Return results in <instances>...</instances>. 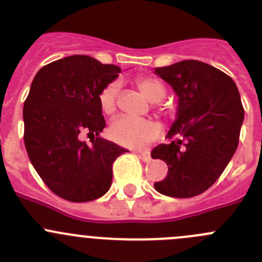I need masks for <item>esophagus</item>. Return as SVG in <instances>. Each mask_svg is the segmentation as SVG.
I'll list each match as a JSON object with an SVG mask.
<instances>
[{"label":"esophagus","instance_id":"esophagus-1","mask_svg":"<svg viewBox=\"0 0 262 262\" xmlns=\"http://www.w3.org/2000/svg\"><path fill=\"white\" fill-rule=\"evenodd\" d=\"M139 157L144 161V162H148L150 161V153L149 150H143V152H139Z\"/></svg>","mask_w":262,"mask_h":262}]
</instances>
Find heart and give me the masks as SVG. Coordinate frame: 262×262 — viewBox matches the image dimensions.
I'll return each instance as SVG.
<instances>
[{
	"instance_id": "heart-1",
	"label": "heart",
	"mask_w": 262,
	"mask_h": 262,
	"mask_svg": "<svg viewBox=\"0 0 262 262\" xmlns=\"http://www.w3.org/2000/svg\"><path fill=\"white\" fill-rule=\"evenodd\" d=\"M136 84L142 94L149 101L158 102L166 96V87L160 78L155 76H139ZM120 84L113 81L102 87L99 94L100 109L105 115H113L118 109V97ZM160 114H165L162 106L157 107ZM161 128L156 121L149 119H134L129 116H121L113 121L109 128V136L118 144L129 148H142L160 136Z\"/></svg>"
}]
</instances>
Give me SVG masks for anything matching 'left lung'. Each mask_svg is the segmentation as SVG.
<instances>
[{"mask_svg":"<svg viewBox=\"0 0 262 262\" xmlns=\"http://www.w3.org/2000/svg\"><path fill=\"white\" fill-rule=\"evenodd\" d=\"M179 96L178 119L167 138L150 152L168 166L158 192L172 198L202 194L218 180L236 152L245 110L233 80L199 60L155 68Z\"/></svg>","mask_w":262,"mask_h":262,"instance_id":"obj_1","label":"left lung"}]
</instances>
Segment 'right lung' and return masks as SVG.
I'll return each mask as SVG.
<instances>
[{
    "mask_svg": "<svg viewBox=\"0 0 262 262\" xmlns=\"http://www.w3.org/2000/svg\"><path fill=\"white\" fill-rule=\"evenodd\" d=\"M121 70L89 55L44 66L24 102V143L44 184L64 200L91 202L110 189L113 163L124 148L100 138L106 123L99 94ZM94 137L92 146L79 141Z\"/></svg>",
    "mask_w": 262,
    "mask_h": 262,
    "instance_id": "obj_1",
    "label": "right lung"
}]
</instances>
